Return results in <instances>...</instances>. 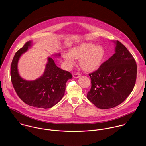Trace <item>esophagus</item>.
<instances>
[{
  "label": "esophagus",
  "mask_w": 146,
  "mask_h": 146,
  "mask_svg": "<svg viewBox=\"0 0 146 146\" xmlns=\"http://www.w3.org/2000/svg\"><path fill=\"white\" fill-rule=\"evenodd\" d=\"M73 77L74 78H79L81 77V74H79V73H74L73 75Z\"/></svg>",
  "instance_id": "34e87169"
}]
</instances>
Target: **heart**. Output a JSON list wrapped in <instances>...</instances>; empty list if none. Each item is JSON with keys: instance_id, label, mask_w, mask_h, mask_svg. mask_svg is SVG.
I'll list each match as a JSON object with an SVG mask.
<instances>
[{"instance_id": "obj_1", "label": "heart", "mask_w": 146, "mask_h": 146, "mask_svg": "<svg viewBox=\"0 0 146 146\" xmlns=\"http://www.w3.org/2000/svg\"><path fill=\"white\" fill-rule=\"evenodd\" d=\"M105 55V50L101 46H95L91 43H84L70 50L69 53H64L63 58L68 66L79 59L81 68L85 71L96 69L100 65Z\"/></svg>"}]
</instances>
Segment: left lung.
I'll list each match as a JSON object with an SVG mask.
<instances>
[{
	"instance_id": "left-lung-1",
	"label": "left lung",
	"mask_w": 146,
	"mask_h": 146,
	"mask_svg": "<svg viewBox=\"0 0 146 146\" xmlns=\"http://www.w3.org/2000/svg\"><path fill=\"white\" fill-rule=\"evenodd\" d=\"M115 54L88 75L91 88L87 98L96 107L106 110L122 103L134 88L137 65L126 47L117 40Z\"/></svg>"
}]
</instances>
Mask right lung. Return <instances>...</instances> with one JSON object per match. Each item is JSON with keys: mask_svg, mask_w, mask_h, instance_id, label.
<instances>
[{"mask_svg": "<svg viewBox=\"0 0 146 146\" xmlns=\"http://www.w3.org/2000/svg\"><path fill=\"white\" fill-rule=\"evenodd\" d=\"M31 46V41L27 42L18 50L12 60L11 66V78L13 86L19 97L30 106L44 109L56 104L63 97L67 81L72 74L58 67L54 60L48 58L43 74L34 81L23 79L19 75L17 63L22 54ZM55 56H60L56 54Z\"/></svg>", "mask_w": 146, "mask_h": 146, "instance_id": "1", "label": "right lung"}]
</instances>
